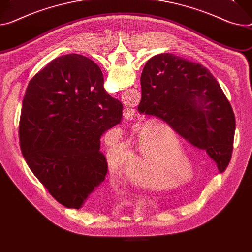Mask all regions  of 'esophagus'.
Returning a JSON list of instances; mask_svg holds the SVG:
<instances>
[{
	"label": "esophagus",
	"mask_w": 252,
	"mask_h": 252,
	"mask_svg": "<svg viewBox=\"0 0 252 252\" xmlns=\"http://www.w3.org/2000/svg\"><path fill=\"white\" fill-rule=\"evenodd\" d=\"M134 110L132 108H125L124 117L126 120H131L134 117Z\"/></svg>",
	"instance_id": "obj_1"
}]
</instances>
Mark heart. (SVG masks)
<instances>
[{
    "instance_id": "obj_1",
    "label": "heart",
    "mask_w": 252,
    "mask_h": 252,
    "mask_svg": "<svg viewBox=\"0 0 252 252\" xmlns=\"http://www.w3.org/2000/svg\"><path fill=\"white\" fill-rule=\"evenodd\" d=\"M166 130H172L167 126L158 125L148 127H141L136 133V141L142 149V158L140 159L139 173L131 174L133 182L136 185L142 187L151 188H166L177 184L176 181L155 183L152 181V176H158L162 174H168L172 167H167L168 163H176V158H167L162 151V144L167 140L168 132ZM174 139H176L173 132ZM107 165L111 174L119 179L127 177V165L134 161V154L130 150L129 145L126 143H120L114 146H110L106 150ZM182 161L188 162L187 158H180Z\"/></svg>"
}]
</instances>
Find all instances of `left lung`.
<instances>
[{
  "instance_id": "obj_1",
  "label": "left lung",
  "mask_w": 252,
  "mask_h": 252,
  "mask_svg": "<svg viewBox=\"0 0 252 252\" xmlns=\"http://www.w3.org/2000/svg\"><path fill=\"white\" fill-rule=\"evenodd\" d=\"M141 84L139 111L166 122L224 171L232 155L235 118L210 71L199 63L161 53L146 63Z\"/></svg>"
}]
</instances>
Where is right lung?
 Wrapping results in <instances>:
<instances>
[{
	"label": "right lung",
	"mask_w": 252,
	"mask_h": 252,
	"mask_svg": "<svg viewBox=\"0 0 252 252\" xmlns=\"http://www.w3.org/2000/svg\"><path fill=\"white\" fill-rule=\"evenodd\" d=\"M103 83L93 60L67 54L35 74L23 100L22 154L43 186L67 208L89 204L107 174L100 139L121 123L123 103Z\"/></svg>",
	"instance_id": "right-lung-1"
}]
</instances>
